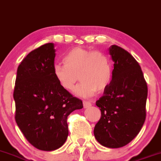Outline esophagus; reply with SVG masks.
Listing matches in <instances>:
<instances>
[{
  "label": "esophagus",
  "instance_id": "1",
  "mask_svg": "<svg viewBox=\"0 0 161 161\" xmlns=\"http://www.w3.org/2000/svg\"><path fill=\"white\" fill-rule=\"evenodd\" d=\"M92 106V103L89 101H86V100H84L83 101V107L85 108H89Z\"/></svg>",
  "mask_w": 161,
  "mask_h": 161
}]
</instances>
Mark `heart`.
I'll return each instance as SVG.
<instances>
[{"instance_id": "heart-1", "label": "heart", "mask_w": 161, "mask_h": 161, "mask_svg": "<svg viewBox=\"0 0 161 161\" xmlns=\"http://www.w3.org/2000/svg\"><path fill=\"white\" fill-rule=\"evenodd\" d=\"M64 64H56L53 76L58 84L67 92L75 89L80 79L81 84L75 90L76 96L91 97L98 91H104L111 82L113 67L110 59L101 52L76 47L63 58Z\"/></svg>"}]
</instances>
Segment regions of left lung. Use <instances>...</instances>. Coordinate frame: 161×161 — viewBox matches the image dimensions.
<instances>
[{"instance_id": "obj_1", "label": "left lung", "mask_w": 161, "mask_h": 161, "mask_svg": "<svg viewBox=\"0 0 161 161\" xmlns=\"http://www.w3.org/2000/svg\"><path fill=\"white\" fill-rule=\"evenodd\" d=\"M108 53L114 62L113 78L96 103L101 117L94 135L104 147L118 148L131 142L142 127L147 86L139 63L128 52L112 45Z\"/></svg>"}]
</instances>
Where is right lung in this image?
<instances>
[{
	"label": "right lung",
	"mask_w": 161,
	"mask_h": 161,
	"mask_svg": "<svg viewBox=\"0 0 161 161\" xmlns=\"http://www.w3.org/2000/svg\"><path fill=\"white\" fill-rule=\"evenodd\" d=\"M55 56L53 43L31 52L18 67L14 91L17 125L31 144L47 152L65 143L67 117L83 107L54 78Z\"/></svg>",
	"instance_id": "right-lung-1"
}]
</instances>
